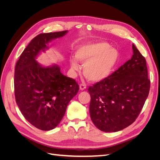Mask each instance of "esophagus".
I'll return each instance as SVG.
<instances>
[{
  "instance_id": "obj_1",
  "label": "esophagus",
  "mask_w": 160,
  "mask_h": 160,
  "mask_svg": "<svg viewBox=\"0 0 160 160\" xmlns=\"http://www.w3.org/2000/svg\"><path fill=\"white\" fill-rule=\"evenodd\" d=\"M86 85L85 84H80L79 85V89H80V90H81V91H83V90H84V89H86Z\"/></svg>"
}]
</instances>
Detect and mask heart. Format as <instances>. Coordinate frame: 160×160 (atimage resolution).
<instances>
[{"label":"heart","mask_w":160,"mask_h":160,"mask_svg":"<svg viewBox=\"0 0 160 160\" xmlns=\"http://www.w3.org/2000/svg\"><path fill=\"white\" fill-rule=\"evenodd\" d=\"M75 56L84 65L83 74L86 78L93 82H99L111 74L119 61V52L107 42H90L81 46ZM70 64L72 70H79L76 59L72 58Z\"/></svg>","instance_id":"1"}]
</instances>
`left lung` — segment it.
Masks as SVG:
<instances>
[{
	"label": "left lung",
	"instance_id": "1",
	"mask_svg": "<svg viewBox=\"0 0 160 160\" xmlns=\"http://www.w3.org/2000/svg\"><path fill=\"white\" fill-rule=\"evenodd\" d=\"M132 49L131 59L88 89L90 117L102 132H118L133 123L148 96L150 81L146 59L133 44Z\"/></svg>",
	"mask_w": 160,
	"mask_h": 160
}]
</instances>
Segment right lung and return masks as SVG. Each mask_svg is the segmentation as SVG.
<instances>
[{
    "label": "right lung",
    "instance_id": "obj_1",
    "mask_svg": "<svg viewBox=\"0 0 160 160\" xmlns=\"http://www.w3.org/2000/svg\"><path fill=\"white\" fill-rule=\"evenodd\" d=\"M67 31L41 33L32 38L22 52L14 69V95L25 118L35 128L49 131L56 128L69 101L78 93L75 79L63 75L57 65L43 67L36 61L48 43L63 37Z\"/></svg>",
    "mask_w": 160,
    "mask_h": 160
}]
</instances>
